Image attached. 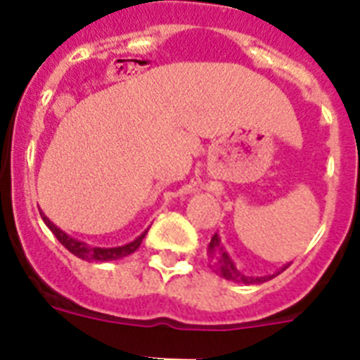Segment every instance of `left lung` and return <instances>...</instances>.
I'll return each instance as SVG.
<instances>
[{"label":"left lung","mask_w":360,"mask_h":360,"mask_svg":"<svg viewBox=\"0 0 360 360\" xmlns=\"http://www.w3.org/2000/svg\"><path fill=\"white\" fill-rule=\"evenodd\" d=\"M209 257H211L212 266H214V272L219 274L221 278L229 279V281H234V283H243V285H256V283H265L269 279L276 278L278 274H281L283 270L287 269L288 265L283 266L279 272L272 276H263V278H252V276H245L243 272L236 269L234 262L231 259V256L227 254V250L224 249V245L219 241L218 234L211 238V243H209Z\"/></svg>","instance_id":"obj_1"}]
</instances>
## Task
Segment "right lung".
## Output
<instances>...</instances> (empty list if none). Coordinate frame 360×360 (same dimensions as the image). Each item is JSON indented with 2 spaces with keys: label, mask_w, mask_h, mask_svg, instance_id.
Returning <instances> with one entry per match:
<instances>
[{
  "label": "right lung",
  "mask_w": 360,
  "mask_h": 360,
  "mask_svg": "<svg viewBox=\"0 0 360 360\" xmlns=\"http://www.w3.org/2000/svg\"><path fill=\"white\" fill-rule=\"evenodd\" d=\"M41 218H43V221L46 224V227L56 234L57 240L61 241L63 247H66L73 256L81 257V259H88V262H113V259H120V257L124 256H129V254H133L139 247H141L142 240H144V236L148 234V231L142 232L141 236L136 238V240H133L131 243L122 245V247H111V249H104V247H90V245H86L84 241H79L75 240V238L68 236V234L63 232L57 225H53L52 221L43 214V212H41Z\"/></svg>",
  "instance_id": "1"
}]
</instances>
